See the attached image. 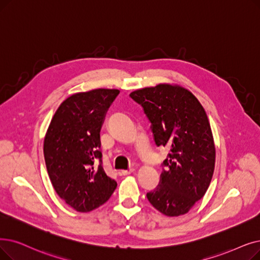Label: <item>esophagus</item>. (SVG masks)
Returning <instances> with one entry per match:
<instances>
[{"instance_id":"obj_1","label":"esophagus","mask_w":260,"mask_h":260,"mask_svg":"<svg viewBox=\"0 0 260 260\" xmlns=\"http://www.w3.org/2000/svg\"><path fill=\"white\" fill-rule=\"evenodd\" d=\"M132 172H134L133 169H131V170H120V171H119V174H120V175H128V174H131Z\"/></svg>"}]
</instances>
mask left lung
Listing matches in <instances>:
<instances>
[{
  "mask_svg": "<svg viewBox=\"0 0 260 260\" xmlns=\"http://www.w3.org/2000/svg\"><path fill=\"white\" fill-rule=\"evenodd\" d=\"M151 122L157 146L170 150L160 182L146 193L149 202L168 217L187 213L210 185L216 148L206 112L189 90L159 84L133 91Z\"/></svg>",
  "mask_w": 260,
  "mask_h": 260,
  "instance_id": "obj_1",
  "label": "left lung"
}]
</instances>
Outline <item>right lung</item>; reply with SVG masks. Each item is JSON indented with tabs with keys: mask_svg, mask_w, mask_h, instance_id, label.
Returning <instances> with one entry per match:
<instances>
[{
	"mask_svg": "<svg viewBox=\"0 0 260 260\" xmlns=\"http://www.w3.org/2000/svg\"><path fill=\"white\" fill-rule=\"evenodd\" d=\"M118 89H94L66 99L43 142L47 170L56 192L80 212L103 205L117 188L102 166L100 132Z\"/></svg>",
	"mask_w": 260,
	"mask_h": 260,
	"instance_id": "right-lung-1",
	"label": "right lung"
}]
</instances>
